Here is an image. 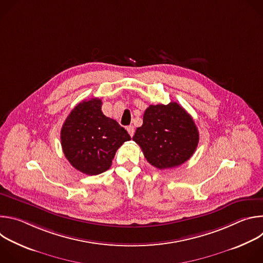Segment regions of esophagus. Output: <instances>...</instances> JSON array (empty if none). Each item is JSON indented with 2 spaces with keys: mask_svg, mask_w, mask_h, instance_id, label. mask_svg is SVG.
<instances>
[{
  "mask_svg": "<svg viewBox=\"0 0 263 263\" xmlns=\"http://www.w3.org/2000/svg\"><path fill=\"white\" fill-rule=\"evenodd\" d=\"M127 131H128V133L130 134V136H131V137L134 135V127H133V126H129V127H127Z\"/></svg>",
  "mask_w": 263,
  "mask_h": 263,
  "instance_id": "obj_1",
  "label": "esophagus"
}]
</instances>
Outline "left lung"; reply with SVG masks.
Returning <instances> with one entry per match:
<instances>
[{
  "instance_id": "1",
  "label": "left lung",
  "mask_w": 263,
  "mask_h": 263,
  "mask_svg": "<svg viewBox=\"0 0 263 263\" xmlns=\"http://www.w3.org/2000/svg\"><path fill=\"white\" fill-rule=\"evenodd\" d=\"M142 149L147 162L164 170L181 165L195 153L199 131L193 120L178 103L149 105L142 126L132 138Z\"/></svg>"
}]
</instances>
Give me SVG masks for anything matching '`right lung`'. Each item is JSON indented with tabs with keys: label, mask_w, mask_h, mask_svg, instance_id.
Wrapping results in <instances>:
<instances>
[{
	"label": "right lung",
	"mask_w": 263,
	"mask_h": 263,
	"mask_svg": "<svg viewBox=\"0 0 263 263\" xmlns=\"http://www.w3.org/2000/svg\"><path fill=\"white\" fill-rule=\"evenodd\" d=\"M98 98L74 107L61 129V146L69 163L86 175L106 172L118 148L131 139L119 123L102 112Z\"/></svg>",
	"instance_id": "right-lung-1"
}]
</instances>
